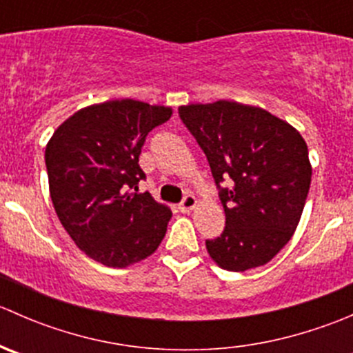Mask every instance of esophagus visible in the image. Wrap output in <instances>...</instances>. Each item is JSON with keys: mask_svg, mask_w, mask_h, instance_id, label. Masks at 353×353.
<instances>
[{"mask_svg": "<svg viewBox=\"0 0 353 353\" xmlns=\"http://www.w3.org/2000/svg\"><path fill=\"white\" fill-rule=\"evenodd\" d=\"M196 203H198L196 198H194L193 194H186L183 201L179 203V210L183 213H188V212H191V210H193L194 206H196Z\"/></svg>", "mask_w": 353, "mask_h": 353, "instance_id": "esophagus-1", "label": "esophagus"}]
</instances>
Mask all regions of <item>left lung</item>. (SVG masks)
I'll list each match as a JSON object with an SVG mask.
<instances>
[{
  "instance_id": "obj_1",
  "label": "left lung",
  "mask_w": 353,
  "mask_h": 353,
  "mask_svg": "<svg viewBox=\"0 0 353 353\" xmlns=\"http://www.w3.org/2000/svg\"><path fill=\"white\" fill-rule=\"evenodd\" d=\"M179 117L205 152L225 212L223 232L206 241L208 254L229 272L266 265L304 210L312 176L304 138L268 110L239 102L181 105Z\"/></svg>"
}]
</instances>
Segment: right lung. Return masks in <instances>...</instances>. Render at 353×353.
<instances>
[{"label": "right lung", "mask_w": 353, "mask_h": 353, "mask_svg": "<svg viewBox=\"0 0 353 353\" xmlns=\"http://www.w3.org/2000/svg\"><path fill=\"white\" fill-rule=\"evenodd\" d=\"M172 109L123 99L80 109L46 147L56 215L74 244L95 261L126 268L154 254L172 212L150 193H133L147 134Z\"/></svg>", "instance_id": "obj_1"}]
</instances>
